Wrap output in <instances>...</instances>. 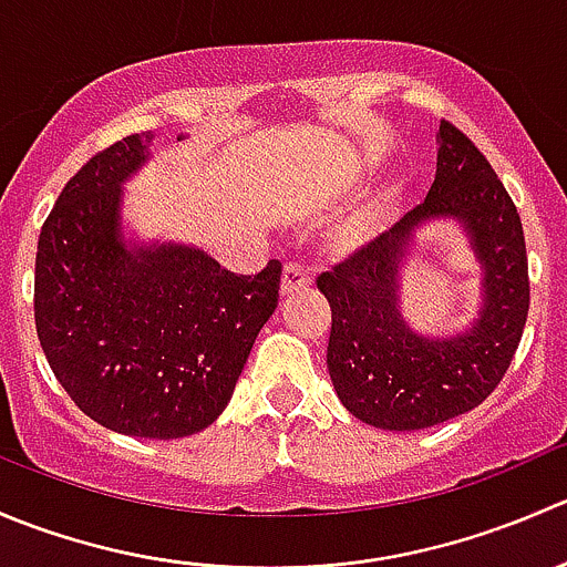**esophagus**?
Instances as JSON below:
<instances>
[{
  "label": "esophagus",
  "instance_id": "obj_1",
  "mask_svg": "<svg viewBox=\"0 0 567 567\" xmlns=\"http://www.w3.org/2000/svg\"><path fill=\"white\" fill-rule=\"evenodd\" d=\"M312 285L310 266L301 260H288L282 268V296H293L299 290H307Z\"/></svg>",
  "mask_w": 567,
  "mask_h": 567
}]
</instances>
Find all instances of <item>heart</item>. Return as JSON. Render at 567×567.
Wrapping results in <instances>:
<instances>
[{"instance_id":"1","label":"heart","mask_w":567,"mask_h":567,"mask_svg":"<svg viewBox=\"0 0 567 567\" xmlns=\"http://www.w3.org/2000/svg\"><path fill=\"white\" fill-rule=\"evenodd\" d=\"M384 221H386V205L384 203L373 205V208H368L364 214H359L357 219H351L346 227H342L340 244L346 249L359 247V244L370 241V238L384 227Z\"/></svg>"}]
</instances>
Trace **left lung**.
Wrapping results in <instances>:
<instances>
[{"mask_svg":"<svg viewBox=\"0 0 567 567\" xmlns=\"http://www.w3.org/2000/svg\"><path fill=\"white\" fill-rule=\"evenodd\" d=\"M453 215L486 268V307L466 336L425 341L396 312V266L413 230ZM331 307L329 364L337 398L357 420L384 431H420L477 409L499 386L529 312L522 216L488 158L442 120L436 181L425 203L318 277Z\"/></svg>","mask_w":567,"mask_h":567,"instance_id":"1","label":"left lung"}]
</instances>
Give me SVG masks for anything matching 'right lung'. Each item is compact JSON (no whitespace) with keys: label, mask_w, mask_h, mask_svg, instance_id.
<instances>
[{"label":"right lung","mask_w":567,"mask_h":567,"mask_svg":"<svg viewBox=\"0 0 567 567\" xmlns=\"http://www.w3.org/2000/svg\"><path fill=\"white\" fill-rule=\"evenodd\" d=\"M151 131L95 153L45 216L35 257V329L68 398L99 425L181 439L230 403L257 331L277 310L282 262L233 274L199 249H125L120 183Z\"/></svg>","instance_id":"add662e5"}]
</instances>
